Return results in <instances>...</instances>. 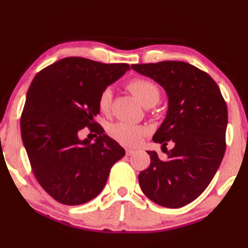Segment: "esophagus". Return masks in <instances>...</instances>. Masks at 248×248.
I'll use <instances>...</instances> for the list:
<instances>
[{
  "label": "esophagus",
  "instance_id": "obj_1",
  "mask_svg": "<svg viewBox=\"0 0 248 248\" xmlns=\"http://www.w3.org/2000/svg\"><path fill=\"white\" fill-rule=\"evenodd\" d=\"M134 150H132V149H125V155H133L134 154Z\"/></svg>",
  "mask_w": 248,
  "mask_h": 248
}]
</instances>
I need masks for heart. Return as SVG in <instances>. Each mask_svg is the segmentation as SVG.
I'll use <instances>...</instances> for the list:
<instances>
[{
  "label": "heart",
  "mask_w": 248,
  "mask_h": 248,
  "mask_svg": "<svg viewBox=\"0 0 248 248\" xmlns=\"http://www.w3.org/2000/svg\"><path fill=\"white\" fill-rule=\"evenodd\" d=\"M127 88L147 108L154 107L161 98L160 87L149 78H134L127 83ZM97 104L100 112L108 114L113 104V89L109 86L104 87L99 93ZM108 132L118 143L124 146L134 147L140 144L141 138L145 134V129L140 125L120 121L110 125Z\"/></svg>",
  "instance_id": "obj_1"
}]
</instances>
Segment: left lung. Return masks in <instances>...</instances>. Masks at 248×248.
Returning a JSON list of instances; mask_svg holds the SVG:
<instances>
[{
	"label": "left lung",
	"instance_id": "1",
	"mask_svg": "<svg viewBox=\"0 0 248 248\" xmlns=\"http://www.w3.org/2000/svg\"><path fill=\"white\" fill-rule=\"evenodd\" d=\"M132 68L164 87L170 99L166 118L152 139L163 144L167 160L148 151L150 165L140 172V188L162 207H183L207 188L223 160L227 105L213 78L188 62L164 61ZM168 140L175 144L170 152Z\"/></svg>",
	"mask_w": 248,
	"mask_h": 248
}]
</instances>
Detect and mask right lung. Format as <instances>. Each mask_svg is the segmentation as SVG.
Listing matches in <instances>:
<instances>
[{
    "label": "right lung",
    "instance_id": "add662e5",
    "mask_svg": "<svg viewBox=\"0 0 248 248\" xmlns=\"http://www.w3.org/2000/svg\"><path fill=\"white\" fill-rule=\"evenodd\" d=\"M127 70L124 62L66 57L35 76L21 114V136L36 180L56 202L78 205L98 196L124 155L93 117L100 92ZM85 127L99 135L94 144L78 139Z\"/></svg>",
    "mask_w": 248,
    "mask_h": 248
}]
</instances>
